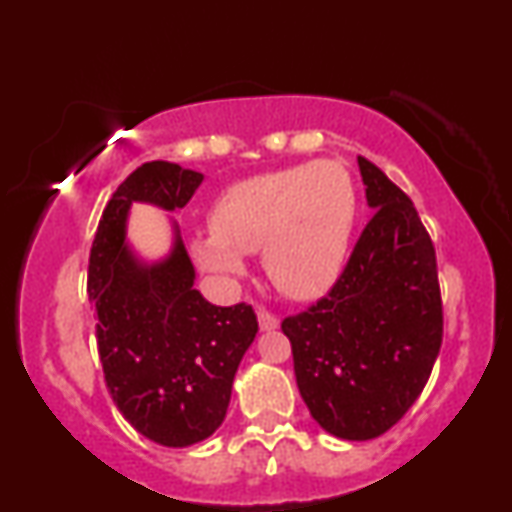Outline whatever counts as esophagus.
Here are the masks:
<instances>
[{
	"instance_id": "1",
	"label": "esophagus",
	"mask_w": 512,
	"mask_h": 512,
	"mask_svg": "<svg viewBox=\"0 0 512 512\" xmlns=\"http://www.w3.org/2000/svg\"><path fill=\"white\" fill-rule=\"evenodd\" d=\"M257 322H260L262 332H272L279 327V320H276V315L269 313V310H260V313H257Z\"/></svg>"
}]
</instances>
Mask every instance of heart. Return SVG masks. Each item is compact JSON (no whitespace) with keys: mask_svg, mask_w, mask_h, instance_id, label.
Here are the masks:
<instances>
[{"mask_svg":"<svg viewBox=\"0 0 512 512\" xmlns=\"http://www.w3.org/2000/svg\"><path fill=\"white\" fill-rule=\"evenodd\" d=\"M356 221V187L337 161L301 163L252 175L211 204V231L190 240L192 257L221 279L245 274V257L262 250L276 289L308 301L337 281Z\"/></svg>","mask_w":512,"mask_h":512,"instance_id":"heart-1","label":"heart"}]
</instances>
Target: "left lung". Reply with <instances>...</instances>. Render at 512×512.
Instances as JSON below:
<instances>
[{"instance_id":"1","label":"left lung","mask_w":512,"mask_h":512,"mask_svg":"<svg viewBox=\"0 0 512 512\" xmlns=\"http://www.w3.org/2000/svg\"><path fill=\"white\" fill-rule=\"evenodd\" d=\"M368 207L342 276L281 330L310 416L342 440L383 436L424 390L440 342L436 250L411 199L358 156Z\"/></svg>"}]
</instances>
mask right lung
Instances as JSON below:
<instances>
[{"label": "right lung", "mask_w": 512, "mask_h": 512, "mask_svg": "<svg viewBox=\"0 0 512 512\" xmlns=\"http://www.w3.org/2000/svg\"><path fill=\"white\" fill-rule=\"evenodd\" d=\"M204 175L151 161L134 170L105 207L88 257V301L105 385L120 414L166 448L209 438L226 419L233 378L255 342L252 305H211L173 221V248L146 262L129 248L132 202L166 211L190 202Z\"/></svg>", "instance_id": "add662e5"}]
</instances>
